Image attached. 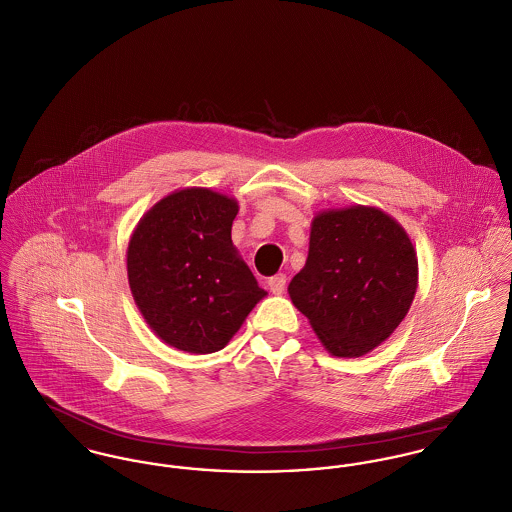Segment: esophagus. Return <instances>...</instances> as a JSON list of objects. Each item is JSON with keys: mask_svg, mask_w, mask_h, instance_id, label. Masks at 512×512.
Returning <instances> with one entry per match:
<instances>
[{"mask_svg": "<svg viewBox=\"0 0 512 512\" xmlns=\"http://www.w3.org/2000/svg\"><path fill=\"white\" fill-rule=\"evenodd\" d=\"M269 288L273 294H282L284 288H286V276L275 275L269 278Z\"/></svg>", "mask_w": 512, "mask_h": 512, "instance_id": "1", "label": "esophagus"}]
</instances>
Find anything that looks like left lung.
Here are the masks:
<instances>
[{"label":"left lung","mask_w":512,"mask_h":512,"mask_svg":"<svg viewBox=\"0 0 512 512\" xmlns=\"http://www.w3.org/2000/svg\"><path fill=\"white\" fill-rule=\"evenodd\" d=\"M415 290L411 239L394 218L366 206L315 216L308 261L288 286L325 349L349 358L394 333Z\"/></svg>","instance_id":"1"}]
</instances>
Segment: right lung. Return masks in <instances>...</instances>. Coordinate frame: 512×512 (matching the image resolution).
Listing matches in <instances>:
<instances>
[{
  "instance_id": "obj_1",
  "label": "right lung",
  "mask_w": 512,
  "mask_h": 512,
  "mask_svg": "<svg viewBox=\"0 0 512 512\" xmlns=\"http://www.w3.org/2000/svg\"><path fill=\"white\" fill-rule=\"evenodd\" d=\"M234 198L185 189L140 220L128 243L136 306L161 341L185 353H216L267 294L237 257Z\"/></svg>"
}]
</instances>
